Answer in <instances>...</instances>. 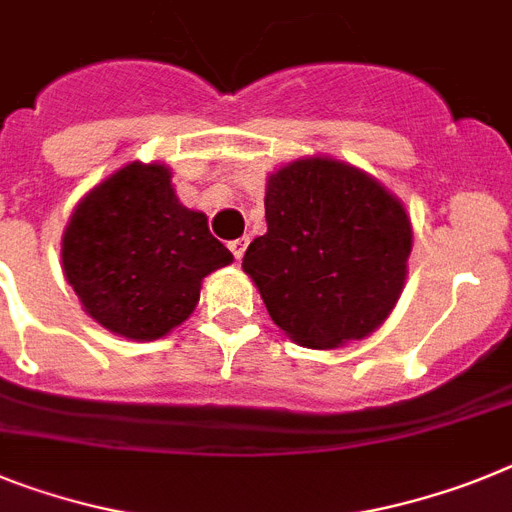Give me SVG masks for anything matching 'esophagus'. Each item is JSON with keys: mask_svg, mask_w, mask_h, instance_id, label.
<instances>
[{"mask_svg": "<svg viewBox=\"0 0 512 512\" xmlns=\"http://www.w3.org/2000/svg\"><path fill=\"white\" fill-rule=\"evenodd\" d=\"M247 244H249V239H247V236H242V239H234V242L229 244L231 255H234L236 260H242V257H244V252H247Z\"/></svg>", "mask_w": 512, "mask_h": 512, "instance_id": "1", "label": "esophagus"}]
</instances>
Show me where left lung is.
<instances>
[{
    "label": "left lung",
    "mask_w": 512,
    "mask_h": 512,
    "mask_svg": "<svg viewBox=\"0 0 512 512\" xmlns=\"http://www.w3.org/2000/svg\"><path fill=\"white\" fill-rule=\"evenodd\" d=\"M265 221L242 270L291 341L338 349L388 320L409 276L414 231L375 176L330 156L283 163L265 184Z\"/></svg>",
    "instance_id": "left-lung-1"
}]
</instances>
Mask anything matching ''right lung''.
Instances as JSON below:
<instances>
[{
  "instance_id": "add662e5",
  "label": "right lung",
  "mask_w": 512,
  "mask_h": 512,
  "mask_svg": "<svg viewBox=\"0 0 512 512\" xmlns=\"http://www.w3.org/2000/svg\"><path fill=\"white\" fill-rule=\"evenodd\" d=\"M234 263L184 208L166 163L130 161L96 184L62 234V270L85 315L114 336L156 341L200 302L203 278Z\"/></svg>"
}]
</instances>
